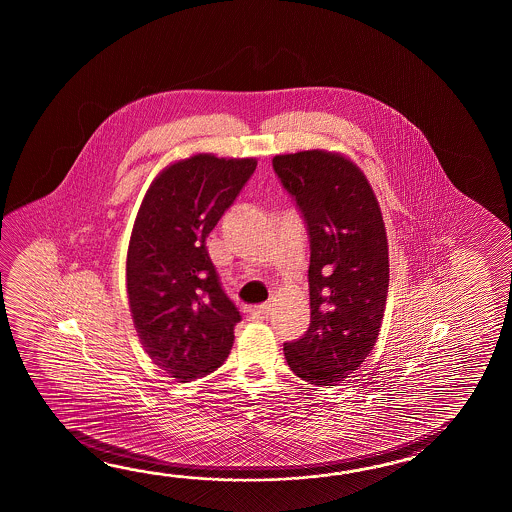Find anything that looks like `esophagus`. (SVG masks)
Returning a JSON list of instances; mask_svg holds the SVG:
<instances>
[{
	"instance_id": "1",
	"label": "esophagus",
	"mask_w": 512,
	"mask_h": 512,
	"mask_svg": "<svg viewBox=\"0 0 512 512\" xmlns=\"http://www.w3.org/2000/svg\"><path fill=\"white\" fill-rule=\"evenodd\" d=\"M251 315H252V318H256V320H267V318H269V316L272 315V305L271 304L256 305V307H252Z\"/></svg>"
}]
</instances>
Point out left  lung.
I'll use <instances>...</instances> for the list:
<instances>
[{
    "label": "left lung",
    "instance_id": "1",
    "mask_svg": "<svg viewBox=\"0 0 512 512\" xmlns=\"http://www.w3.org/2000/svg\"><path fill=\"white\" fill-rule=\"evenodd\" d=\"M272 166L302 210L311 241V324L283 346L285 360L302 381L335 386L359 370L381 331L390 283L381 207L344 153H283Z\"/></svg>",
    "mask_w": 512,
    "mask_h": 512
}]
</instances>
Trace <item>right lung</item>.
Listing matches in <instances>:
<instances>
[{
	"label": "right lung",
	"mask_w": 512,
	"mask_h": 512,
	"mask_svg": "<svg viewBox=\"0 0 512 512\" xmlns=\"http://www.w3.org/2000/svg\"><path fill=\"white\" fill-rule=\"evenodd\" d=\"M256 164L214 153L168 164L133 223L126 258L133 326L150 359L179 382L218 370L234 344L240 311L219 285L205 240Z\"/></svg>",
	"instance_id": "right-lung-1"
}]
</instances>
